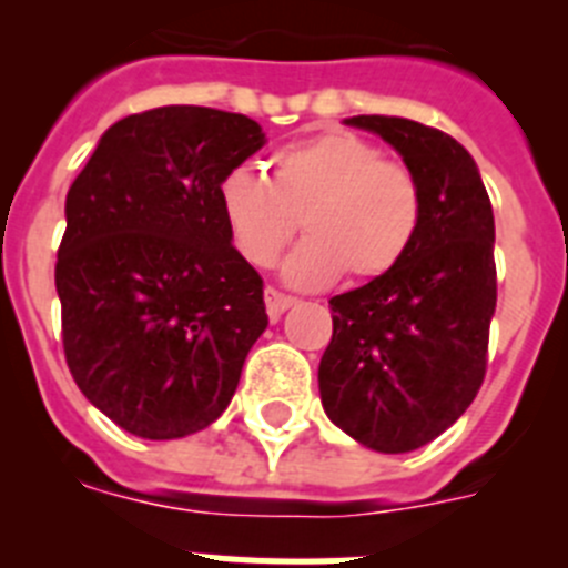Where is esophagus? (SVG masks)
Masks as SVG:
<instances>
[{
  "instance_id": "34e87169",
  "label": "esophagus",
  "mask_w": 568,
  "mask_h": 568,
  "mask_svg": "<svg viewBox=\"0 0 568 568\" xmlns=\"http://www.w3.org/2000/svg\"><path fill=\"white\" fill-rule=\"evenodd\" d=\"M264 301H267L270 321H278L281 315H284V310H290L295 304L293 295H284V293H278V290H273V287L264 290Z\"/></svg>"
}]
</instances>
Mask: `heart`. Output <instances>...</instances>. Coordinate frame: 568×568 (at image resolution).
Wrapping results in <instances>:
<instances>
[{
  "label": "heart",
  "mask_w": 568,
  "mask_h": 568,
  "mask_svg": "<svg viewBox=\"0 0 568 568\" xmlns=\"http://www.w3.org/2000/svg\"><path fill=\"white\" fill-rule=\"evenodd\" d=\"M270 179L230 168L219 210L235 250L253 267H273L301 227L307 241L284 264L295 287H327L341 273L355 284L393 273L418 239L424 193L418 175L389 162L355 133H321L275 150Z\"/></svg>",
  "instance_id": "1"
}]
</instances>
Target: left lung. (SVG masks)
<instances>
[{"mask_svg": "<svg viewBox=\"0 0 568 568\" xmlns=\"http://www.w3.org/2000/svg\"><path fill=\"white\" fill-rule=\"evenodd\" d=\"M418 175L424 222L393 273L329 298L318 366L324 413L375 453H413L446 433L486 375L498 301L495 215L475 159L444 130L400 115H353Z\"/></svg>", "mask_w": 568, "mask_h": 568, "instance_id": "1", "label": "left lung"}]
</instances>
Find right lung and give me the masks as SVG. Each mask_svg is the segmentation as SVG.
I'll return each instance as SVG.
<instances>
[{
  "label": "right lung",
  "instance_id": "right-lung-1",
  "mask_svg": "<svg viewBox=\"0 0 568 568\" xmlns=\"http://www.w3.org/2000/svg\"><path fill=\"white\" fill-rule=\"evenodd\" d=\"M258 122L168 104L115 122L64 202L57 293L70 375L130 435H193L227 409L267 329L264 281L230 244L219 179Z\"/></svg>",
  "mask_w": 568,
  "mask_h": 568
}]
</instances>
